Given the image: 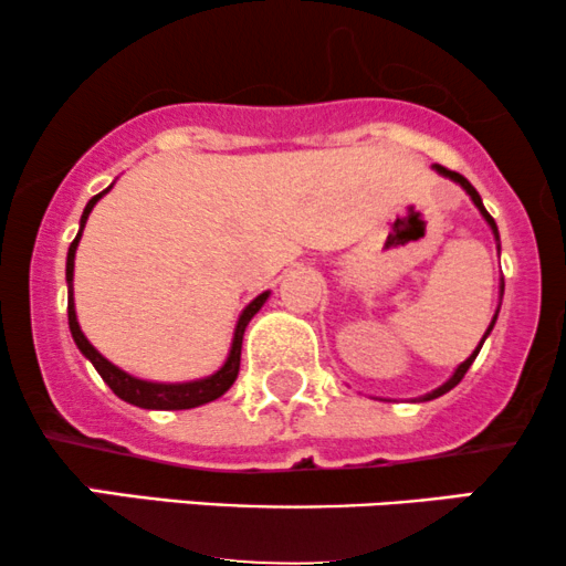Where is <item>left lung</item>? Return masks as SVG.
I'll return each mask as SVG.
<instances>
[{
  "instance_id": "1",
  "label": "left lung",
  "mask_w": 566,
  "mask_h": 566,
  "mask_svg": "<svg viewBox=\"0 0 566 566\" xmlns=\"http://www.w3.org/2000/svg\"><path fill=\"white\" fill-rule=\"evenodd\" d=\"M434 169H437V171H440V175H444V177H450V179H453V182H458V185H461V188H463V190H467V192H469V196H471V201H474V206H476V209H480V214H482L484 219H488V224H490V228H493V232H495V241H497V224H495V219L488 214V209H484V203H482L480 192H476V190H474V185H471V182H469V179H467V177H463V175H458V171H450V169H444V166H434ZM497 249H501V245H497ZM501 294H503V285H501ZM497 310H501V307H497ZM495 321H497V312H495L493 323H490L488 334H484V336H482V344H484V338H488V336H490V331H493V325H495ZM482 344H480V347H476L474 352H471V355L467 357V360H463L461 365H458V368H455V374H453V376H450V378H448V381H444L440 389L429 391V395H427V397H421V400H434V397H442V395H444V391H450V389H453V387H458V384H461V378H463V376H467V370L471 368V363H474V360H476V355H480Z\"/></svg>"
}]
</instances>
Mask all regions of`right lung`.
<instances>
[{
    "label": "right lung",
    "mask_w": 566,
    "mask_h": 566,
    "mask_svg": "<svg viewBox=\"0 0 566 566\" xmlns=\"http://www.w3.org/2000/svg\"><path fill=\"white\" fill-rule=\"evenodd\" d=\"M111 188H113V185H111ZM108 190L97 192V196L84 206L82 224H78L76 238H73V243L69 245V259H65V281H69V328H71L73 342H76V347L82 349V355L86 357V360L95 365V370H97L99 376H103V381L113 389V395L122 397L124 402L137 405V408H148V410H188V408H198V405H206V402L217 400V397H222L224 391L232 387V381H235V378H238V368H241L243 331H245V325H249L251 317H254L256 312L262 310V304L268 302L270 291L259 294L254 302H251L249 307L241 312V317H238V325H235V334H232L230 355H228V360H224L222 368L217 370V374H211V376H206V378H198V381H185V384H156V381H143V378H135V376L124 374L122 368H116V365L105 360V357L99 355V352L92 347L90 342H86V336L82 334V328H78L76 310H73V259H76V245H78V241H82V230H84V224H86V217H90V211L95 209V203Z\"/></svg>",
    "instance_id": "add662e5"
}]
</instances>
